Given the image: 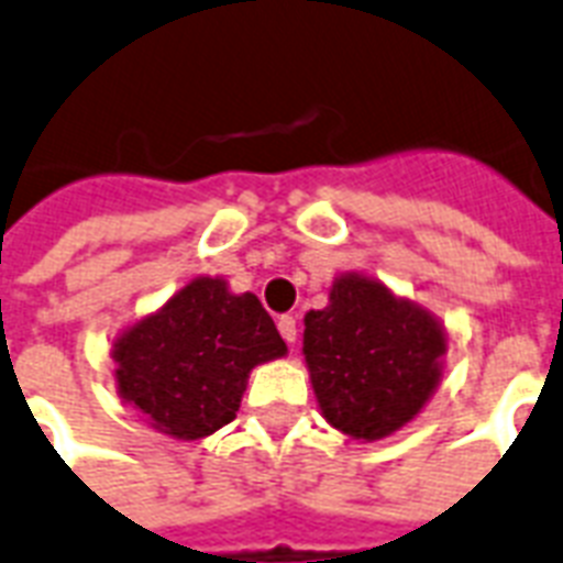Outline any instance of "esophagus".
<instances>
[{"label": "esophagus", "mask_w": 563, "mask_h": 563, "mask_svg": "<svg viewBox=\"0 0 563 563\" xmlns=\"http://www.w3.org/2000/svg\"><path fill=\"white\" fill-rule=\"evenodd\" d=\"M277 330H280V336L289 342V345H295L298 342V321L291 319V316H283L280 321H277Z\"/></svg>", "instance_id": "obj_1"}]
</instances>
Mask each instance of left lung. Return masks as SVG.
Wrapping results in <instances>:
<instances>
[{"label": "left lung", "instance_id": "1", "mask_svg": "<svg viewBox=\"0 0 563 563\" xmlns=\"http://www.w3.org/2000/svg\"><path fill=\"white\" fill-rule=\"evenodd\" d=\"M449 333L434 312L377 277H333L328 307L303 316V363L321 416L375 443L422 413L443 377Z\"/></svg>", "mask_w": 563, "mask_h": 563}]
</instances>
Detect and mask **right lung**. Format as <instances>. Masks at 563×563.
Listing matches in <instances>:
<instances>
[{
    "instance_id": "obj_1",
    "label": "right lung",
    "mask_w": 563,
    "mask_h": 563,
    "mask_svg": "<svg viewBox=\"0 0 563 563\" xmlns=\"http://www.w3.org/2000/svg\"><path fill=\"white\" fill-rule=\"evenodd\" d=\"M286 357V342L253 291L224 277H195L123 328L111 345L114 384L158 434L203 440L233 422L247 377Z\"/></svg>"
}]
</instances>
